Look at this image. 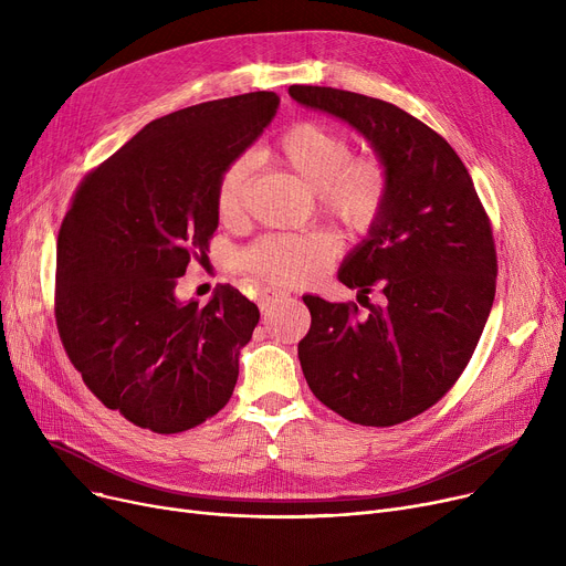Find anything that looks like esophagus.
Segmentation results:
<instances>
[{
	"mask_svg": "<svg viewBox=\"0 0 566 566\" xmlns=\"http://www.w3.org/2000/svg\"><path fill=\"white\" fill-rule=\"evenodd\" d=\"M284 298H289V293L282 289H261L259 291V310L261 312L273 310V305L282 303Z\"/></svg>",
	"mask_w": 566,
	"mask_h": 566,
	"instance_id": "esophagus-1",
	"label": "esophagus"
}]
</instances>
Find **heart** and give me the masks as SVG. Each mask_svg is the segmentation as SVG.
I'll return each mask as SVG.
<instances>
[{
	"mask_svg": "<svg viewBox=\"0 0 566 566\" xmlns=\"http://www.w3.org/2000/svg\"><path fill=\"white\" fill-rule=\"evenodd\" d=\"M265 158L293 171L314 190L323 216L353 233H367L388 208L392 174L376 154L353 156L348 135L316 122L291 124L271 146ZM254 160L235 156L216 181V213L220 222L235 224L245 216ZM339 254L331 231L268 233L241 254L243 271L277 286H305L323 275Z\"/></svg>",
	"mask_w": 566,
	"mask_h": 566,
	"instance_id": "b5f03b06",
	"label": "heart"
}]
</instances>
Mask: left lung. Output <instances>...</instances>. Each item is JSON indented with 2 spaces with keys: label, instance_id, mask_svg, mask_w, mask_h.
Returning <instances> with one entry per match:
<instances>
[{
  "label": "left lung",
  "instance_id": "8db88e82",
  "mask_svg": "<svg viewBox=\"0 0 566 566\" xmlns=\"http://www.w3.org/2000/svg\"><path fill=\"white\" fill-rule=\"evenodd\" d=\"M301 105L358 128L388 163L392 190L371 235L342 265L360 298L305 295L298 358L314 397L363 427H395L448 395L482 337L497 277L491 220L454 148L401 107L333 86L293 84Z\"/></svg>",
  "mask_w": 566,
  "mask_h": 566
}]
</instances>
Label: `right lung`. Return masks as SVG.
Masks as SVG:
<instances>
[{
    "label": "right lung",
    "instance_id": "obj_1",
    "mask_svg": "<svg viewBox=\"0 0 566 566\" xmlns=\"http://www.w3.org/2000/svg\"><path fill=\"white\" fill-rule=\"evenodd\" d=\"M277 105L252 92L156 118L86 171L59 227V337L86 388L142 429L181 433L231 399L256 305L231 284L181 305L174 286L211 248L222 167Z\"/></svg>",
    "mask_w": 566,
    "mask_h": 566
}]
</instances>
